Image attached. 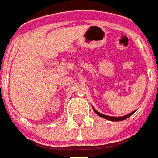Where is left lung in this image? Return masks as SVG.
<instances>
[{
    "label": "left lung",
    "mask_w": 158,
    "mask_h": 158,
    "mask_svg": "<svg viewBox=\"0 0 158 158\" xmlns=\"http://www.w3.org/2000/svg\"><path fill=\"white\" fill-rule=\"evenodd\" d=\"M93 110H94V112L97 114V115H98L99 117H101V118H106V119H108L110 120V121H122V120H124L126 119V118H128L129 117H131V116L132 115L133 113L136 111V110H134V111H132L131 113H130V114H127V115L124 116V117H110V116H106V115H104V114H102V113H100V112H98V110H96L93 107Z\"/></svg>",
    "instance_id": "8db88e82"
}]
</instances>
